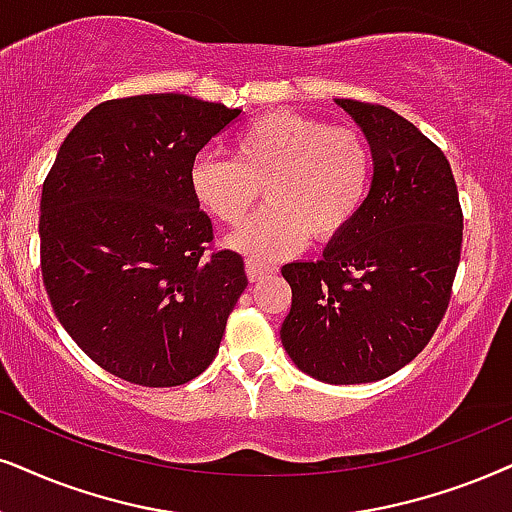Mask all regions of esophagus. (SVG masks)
<instances>
[{"instance_id": "34e87169", "label": "esophagus", "mask_w": 512, "mask_h": 512, "mask_svg": "<svg viewBox=\"0 0 512 512\" xmlns=\"http://www.w3.org/2000/svg\"><path fill=\"white\" fill-rule=\"evenodd\" d=\"M245 271H248V278L252 283L255 281H262L267 274H274L276 267L274 264H264V262H255V260H248L245 262Z\"/></svg>"}]
</instances>
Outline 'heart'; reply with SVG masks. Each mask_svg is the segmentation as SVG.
I'll use <instances>...</instances> for the list:
<instances>
[{"label":"heart","instance_id":"obj_1","mask_svg":"<svg viewBox=\"0 0 512 512\" xmlns=\"http://www.w3.org/2000/svg\"><path fill=\"white\" fill-rule=\"evenodd\" d=\"M373 174L375 153L364 132L269 111L236 129L231 158L200 155L189 186L200 208L224 226L243 224L264 186L269 205L229 245L276 260L307 238L331 243L345 234L364 210Z\"/></svg>","mask_w":512,"mask_h":512}]
</instances>
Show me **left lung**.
Returning <instances> with one entry per match:
<instances>
[{"mask_svg":"<svg viewBox=\"0 0 512 512\" xmlns=\"http://www.w3.org/2000/svg\"><path fill=\"white\" fill-rule=\"evenodd\" d=\"M375 153L371 193L316 262H290L281 342L321 383L383 380L416 359L449 307L463 212L446 155L390 108L335 99Z\"/></svg>","mask_w":512,"mask_h":512,"instance_id":"1","label":"left lung"}]
</instances>
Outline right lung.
Returning <instances> with one entry per match:
<instances>
[{
  "mask_svg": "<svg viewBox=\"0 0 512 512\" xmlns=\"http://www.w3.org/2000/svg\"><path fill=\"white\" fill-rule=\"evenodd\" d=\"M241 111L186 94L103 101L68 134L42 186L51 307L103 371L177 387L212 364L248 286L189 186L200 148Z\"/></svg>",
  "mask_w": 512,
  "mask_h": 512,
  "instance_id": "1",
  "label": "right lung"
}]
</instances>
